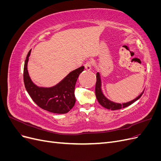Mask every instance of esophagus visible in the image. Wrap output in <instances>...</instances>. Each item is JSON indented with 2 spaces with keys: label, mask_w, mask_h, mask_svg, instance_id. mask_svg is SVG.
Masks as SVG:
<instances>
[{
  "label": "esophagus",
  "mask_w": 161,
  "mask_h": 161,
  "mask_svg": "<svg viewBox=\"0 0 161 161\" xmlns=\"http://www.w3.org/2000/svg\"><path fill=\"white\" fill-rule=\"evenodd\" d=\"M91 67H92V62H90V61L86 62V63L85 64V69H86V70L89 71V70H91Z\"/></svg>",
  "instance_id": "34e87169"
}]
</instances>
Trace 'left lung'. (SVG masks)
I'll return each mask as SVG.
<instances>
[{
	"label": "left lung",
	"instance_id": "left-lung-1",
	"mask_svg": "<svg viewBox=\"0 0 161 161\" xmlns=\"http://www.w3.org/2000/svg\"><path fill=\"white\" fill-rule=\"evenodd\" d=\"M96 78H97L96 85H95L96 97L99 103L106 109H111V110H117V109H120L121 108H126V107L130 105L131 104H132L134 102L139 99L144 92L143 91L142 93H141L140 95H138L136 99H133L132 101L127 102V103H124L122 104L115 103V102L111 101L109 99H108L103 93V91H102V89H101V76H100L99 72L97 73Z\"/></svg>",
	"mask_w": 161,
	"mask_h": 161
}]
</instances>
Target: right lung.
<instances>
[{"label":"right lung","mask_w":161,"mask_h":161,"mask_svg":"<svg viewBox=\"0 0 161 161\" xmlns=\"http://www.w3.org/2000/svg\"><path fill=\"white\" fill-rule=\"evenodd\" d=\"M31 50L28 52L24 64L23 80L25 89L33 101L42 109L54 114H66L74 107L75 85L82 66L70 72L60 82L51 87H41L34 84L27 70V63Z\"/></svg>","instance_id":"obj_1"}]
</instances>
